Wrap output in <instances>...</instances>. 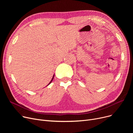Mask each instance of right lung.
I'll return each mask as SVG.
<instances>
[{
    "mask_svg": "<svg viewBox=\"0 0 133 133\" xmlns=\"http://www.w3.org/2000/svg\"><path fill=\"white\" fill-rule=\"evenodd\" d=\"M53 78H54V76H53V78H52V80H51V82H50V83H49V84H50V83H51V82H52V80H53ZM49 84H48V85H49Z\"/></svg>",
    "mask_w": 133,
    "mask_h": 133,
    "instance_id": "obj_1",
    "label": "right lung"
}]
</instances>
